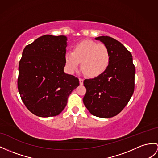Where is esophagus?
<instances>
[{"instance_id": "1", "label": "esophagus", "mask_w": 158, "mask_h": 158, "mask_svg": "<svg viewBox=\"0 0 158 158\" xmlns=\"http://www.w3.org/2000/svg\"><path fill=\"white\" fill-rule=\"evenodd\" d=\"M79 82H80V85H82L83 82H84V80L82 78H80L79 79Z\"/></svg>"}]
</instances>
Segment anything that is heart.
Masks as SVG:
<instances>
[{"instance_id":"1","label":"heart","mask_w":158,"mask_h":158,"mask_svg":"<svg viewBox=\"0 0 158 158\" xmlns=\"http://www.w3.org/2000/svg\"><path fill=\"white\" fill-rule=\"evenodd\" d=\"M110 53L105 45L92 41H82L74 45L72 52L65 56L66 67L70 72H74L79 66L85 74L90 77L101 75L108 68L110 64Z\"/></svg>"}]
</instances>
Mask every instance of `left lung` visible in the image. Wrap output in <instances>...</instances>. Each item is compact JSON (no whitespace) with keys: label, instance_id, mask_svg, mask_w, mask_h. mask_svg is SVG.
<instances>
[{"label":"left lung","instance_id":"1","mask_svg":"<svg viewBox=\"0 0 158 158\" xmlns=\"http://www.w3.org/2000/svg\"><path fill=\"white\" fill-rule=\"evenodd\" d=\"M95 40L102 42L108 48L110 64L101 75L84 80L86 92L83 102L94 116L110 118L120 113L131 98L135 68L131 53L121 42L109 36Z\"/></svg>","mask_w":158,"mask_h":158}]
</instances>
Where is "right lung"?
<instances>
[{"label":"right lung","mask_w":158,"mask_h":158,"mask_svg":"<svg viewBox=\"0 0 158 158\" xmlns=\"http://www.w3.org/2000/svg\"><path fill=\"white\" fill-rule=\"evenodd\" d=\"M66 36L45 35L27 45L19 64L17 87L22 101L35 115H58L79 79L64 73Z\"/></svg>","instance_id":"right-lung-1"}]
</instances>
